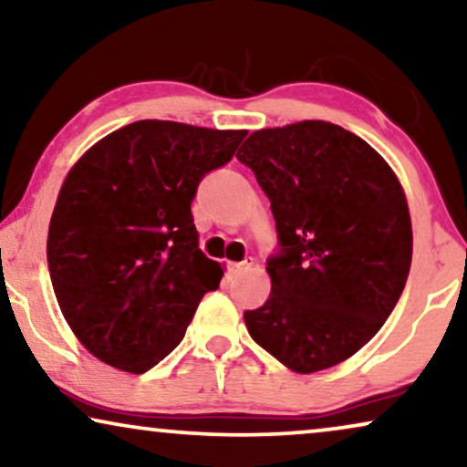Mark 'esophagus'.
<instances>
[{
    "mask_svg": "<svg viewBox=\"0 0 467 467\" xmlns=\"http://www.w3.org/2000/svg\"><path fill=\"white\" fill-rule=\"evenodd\" d=\"M253 261H242V264H229V272L232 274H240L242 270H246V267H251Z\"/></svg>",
    "mask_w": 467,
    "mask_h": 467,
    "instance_id": "obj_1",
    "label": "esophagus"
}]
</instances>
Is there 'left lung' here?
Listing matches in <instances>:
<instances>
[{"label": "left lung", "mask_w": 467, "mask_h": 467, "mask_svg": "<svg viewBox=\"0 0 467 467\" xmlns=\"http://www.w3.org/2000/svg\"><path fill=\"white\" fill-rule=\"evenodd\" d=\"M270 197L280 254L248 334L297 374L337 366L391 315L412 261L406 193L385 159L327 120L257 130L238 155Z\"/></svg>", "instance_id": "1"}]
</instances>
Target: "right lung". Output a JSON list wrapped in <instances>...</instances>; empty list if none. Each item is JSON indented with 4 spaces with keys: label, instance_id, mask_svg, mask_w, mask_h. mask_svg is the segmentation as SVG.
I'll use <instances>...</instances> for the list:
<instances>
[{
    "label": "right lung",
    "instance_id": "1",
    "mask_svg": "<svg viewBox=\"0 0 467 467\" xmlns=\"http://www.w3.org/2000/svg\"><path fill=\"white\" fill-rule=\"evenodd\" d=\"M246 130L146 119L95 142L67 171L47 257L69 329L93 357L142 374L184 337L223 278L203 257L191 202Z\"/></svg>",
    "mask_w": 467,
    "mask_h": 467
}]
</instances>
